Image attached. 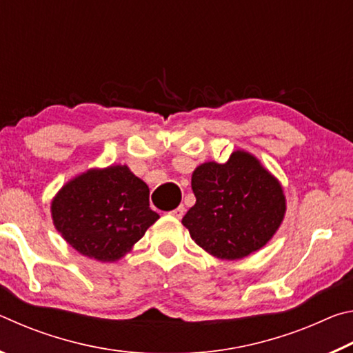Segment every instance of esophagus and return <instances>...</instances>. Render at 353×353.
Returning a JSON list of instances; mask_svg holds the SVG:
<instances>
[{
    "instance_id": "esophagus-1",
    "label": "esophagus",
    "mask_w": 353,
    "mask_h": 353,
    "mask_svg": "<svg viewBox=\"0 0 353 353\" xmlns=\"http://www.w3.org/2000/svg\"><path fill=\"white\" fill-rule=\"evenodd\" d=\"M183 213H185V207H183V205H179V207L174 208V210L170 212V214H172V216H176V218H179V219H181V218L183 216Z\"/></svg>"
}]
</instances>
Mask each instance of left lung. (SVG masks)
Segmentation results:
<instances>
[{
  "mask_svg": "<svg viewBox=\"0 0 353 353\" xmlns=\"http://www.w3.org/2000/svg\"><path fill=\"white\" fill-rule=\"evenodd\" d=\"M196 204L182 218L194 243L218 260H241L276 235L286 213L282 183L254 154L236 149L225 163L191 174Z\"/></svg>",
  "mask_w": 353,
  "mask_h": 353,
  "instance_id": "left-lung-1",
  "label": "left lung"
}]
</instances>
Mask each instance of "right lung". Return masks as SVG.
<instances>
[{
    "label": "right lung",
    "mask_w": 353,
    "mask_h": 353,
    "mask_svg": "<svg viewBox=\"0 0 353 353\" xmlns=\"http://www.w3.org/2000/svg\"><path fill=\"white\" fill-rule=\"evenodd\" d=\"M56 230L71 248L101 263L121 260L160 216L149 207L148 185L128 165L90 168L51 201Z\"/></svg>",
    "instance_id": "right-lung-1"
}]
</instances>
